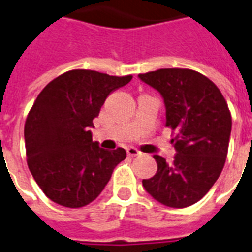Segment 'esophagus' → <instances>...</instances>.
Instances as JSON below:
<instances>
[{
	"instance_id": "obj_1",
	"label": "esophagus",
	"mask_w": 252,
	"mask_h": 252,
	"mask_svg": "<svg viewBox=\"0 0 252 252\" xmlns=\"http://www.w3.org/2000/svg\"><path fill=\"white\" fill-rule=\"evenodd\" d=\"M126 154L129 155V157H137V155L141 154L140 150H137L136 147H126Z\"/></svg>"
}]
</instances>
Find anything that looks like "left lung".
I'll use <instances>...</instances> for the list:
<instances>
[{"label": "left lung", "instance_id": "1", "mask_svg": "<svg viewBox=\"0 0 252 252\" xmlns=\"http://www.w3.org/2000/svg\"><path fill=\"white\" fill-rule=\"evenodd\" d=\"M164 99L165 126L175 134L172 163L154 155L158 171L142 185L159 203L189 207L208 193L225 164L232 115L211 80L188 68H160L138 75Z\"/></svg>", "mask_w": 252, "mask_h": 252}]
</instances>
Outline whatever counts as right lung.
I'll return each instance as SVG.
<instances>
[{"mask_svg":"<svg viewBox=\"0 0 252 252\" xmlns=\"http://www.w3.org/2000/svg\"><path fill=\"white\" fill-rule=\"evenodd\" d=\"M132 77L71 69L38 94L24 124V141L28 168L49 199L63 207L87 206L126 159L123 147L108 151L93 142L89 129L108 94Z\"/></svg>","mask_w":252,"mask_h":252,"instance_id":"1","label":"right lung"}]
</instances>
